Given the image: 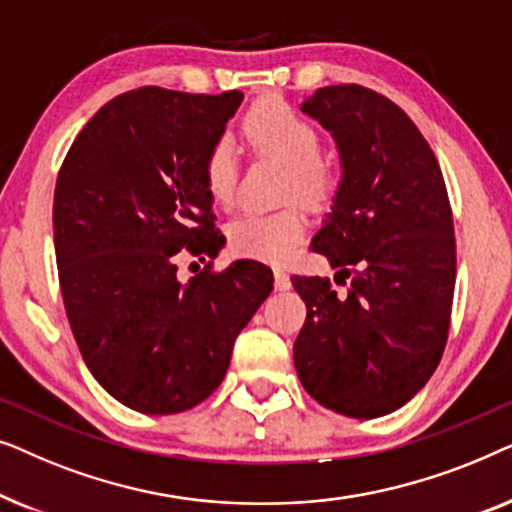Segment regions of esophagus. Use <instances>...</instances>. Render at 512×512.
<instances>
[{
    "instance_id": "1",
    "label": "esophagus",
    "mask_w": 512,
    "mask_h": 512,
    "mask_svg": "<svg viewBox=\"0 0 512 512\" xmlns=\"http://www.w3.org/2000/svg\"><path fill=\"white\" fill-rule=\"evenodd\" d=\"M275 289L277 291L291 289V279H289V275H286V270H282V268H275Z\"/></svg>"
}]
</instances>
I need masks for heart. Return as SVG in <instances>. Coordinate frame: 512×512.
<instances>
[{
	"instance_id": "obj_1",
	"label": "heart",
	"mask_w": 512,
	"mask_h": 512,
	"mask_svg": "<svg viewBox=\"0 0 512 512\" xmlns=\"http://www.w3.org/2000/svg\"><path fill=\"white\" fill-rule=\"evenodd\" d=\"M242 135L258 156L277 158L286 165L282 200L291 205L268 214L237 216L228 226L230 249L244 258L282 263L296 251L307 228L297 202L312 212H324L338 198L340 174L321 156L324 135L317 125L275 97L251 104L242 121ZM202 181L216 205H233L240 184V163L228 135H221L207 149Z\"/></svg>"
}]
</instances>
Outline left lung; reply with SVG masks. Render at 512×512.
<instances>
[{
	"mask_svg": "<svg viewBox=\"0 0 512 512\" xmlns=\"http://www.w3.org/2000/svg\"><path fill=\"white\" fill-rule=\"evenodd\" d=\"M303 109L342 156L333 214L312 249L340 270L335 284L347 293L328 277H291L307 307L293 363L324 408L382 417L429 382L447 345L457 279L450 198L436 153L389 97L342 83Z\"/></svg>",
	"mask_w": 512,
	"mask_h": 512,
	"instance_id": "obj_1",
	"label": "left lung"
}]
</instances>
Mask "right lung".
Wrapping results in <instances>:
<instances>
[{"instance_id": "1", "label": "right lung", "mask_w": 512, "mask_h": 512, "mask_svg": "<svg viewBox=\"0 0 512 512\" xmlns=\"http://www.w3.org/2000/svg\"><path fill=\"white\" fill-rule=\"evenodd\" d=\"M240 102V90H128L83 125L55 181V261L74 340L95 380L144 415L205 401L272 291L258 261H209L186 284L177 277L181 256L216 258L226 242L202 160Z\"/></svg>"}]
</instances>
